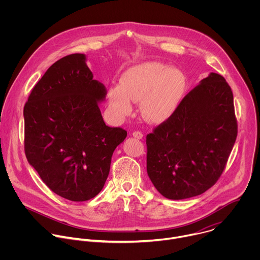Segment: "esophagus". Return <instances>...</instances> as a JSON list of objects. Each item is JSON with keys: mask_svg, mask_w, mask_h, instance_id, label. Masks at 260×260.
<instances>
[{"mask_svg": "<svg viewBox=\"0 0 260 260\" xmlns=\"http://www.w3.org/2000/svg\"><path fill=\"white\" fill-rule=\"evenodd\" d=\"M132 135H133V137H134V138L139 139V140L143 138V134H142V133H140V132H134Z\"/></svg>", "mask_w": 260, "mask_h": 260, "instance_id": "esophagus-1", "label": "esophagus"}]
</instances>
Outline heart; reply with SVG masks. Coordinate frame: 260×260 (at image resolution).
I'll list each match as a JSON object with an SVG mask.
<instances>
[{
    "mask_svg": "<svg viewBox=\"0 0 260 260\" xmlns=\"http://www.w3.org/2000/svg\"><path fill=\"white\" fill-rule=\"evenodd\" d=\"M186 87V76L180 69L161 61H145L128 68L119 85L109 88V106L113 115L122 119L132 112V101L140 102L142 117L160 124L176 113Z\"/></svg>",
    "mask_w": 260,
    "mask_h": 260,
    "instance_id": "1",
    "label": "heart"
}]
</instances>
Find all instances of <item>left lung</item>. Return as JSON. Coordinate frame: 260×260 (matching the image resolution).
Here are the masks:
<instances>
[{
    "instance_id": "1",
    "label": "left lung",
    "mask_w": 260,
    "mask_h": 260,
    "mask_svg": "<svg viewBox=\"0 0 260 260\" xmlns=\"http://www.w3.org/2000/svg\"><path fill=\"white\" fill-rule=\"evenodd\" d=\"M238 134L233 91L210 73L176 113L147 135V174L170 200L200 196L224 170Z\"/></svg>"
}]
</instances>
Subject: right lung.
<instances>
[{
  "label": "right lung",
  "mask_w": 260,
  "mask_h": 260,
  "mask_svg": "<svg viewBox=\"0 0 260 260\" xmlns=\"http://www.w3.org/2000/svg\"><path fill=\"white\" fill-rule=\"evenodd\" d=\"M107 88L93 79L86 55L55 61L32 88L23 109L28 164L57 196L85 202L103 189L126 131L106 125L100 105Z\"/></svg>",
  "instance_id": "add662e5"
}]
</instances>
